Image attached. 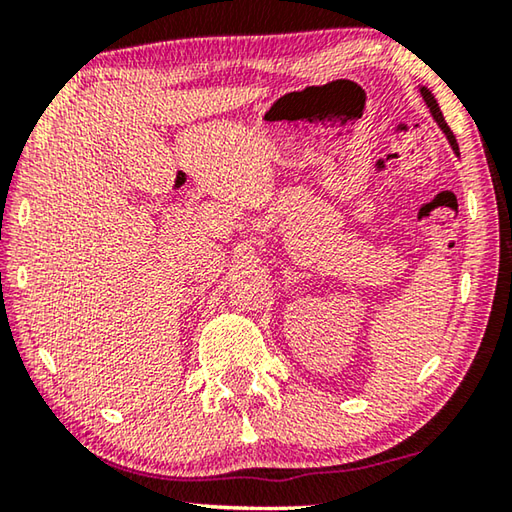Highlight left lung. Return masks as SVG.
Segmentation results:
<instances>
[{
	"label": "left lung",
	"instance_id": "8db88e82",
	"mask_svg": "<svg viewBox=\"0 0 512 512\" xmlns=\"http://www.w3.org/2000/svg\"><path fill=\"white\" fill-rule=\"evenodd\" d=\"M420 94H422V99H424V103H427L429 106V110H431V115H433V119H436V124L443 128V133L447 135V140H449V144H452V149H454V153L458 155V144H456V137H454V133H452V128L447 126V121H445V117H443V112H440V108H438V101L433 99V94L427 90V88H420Z\"/></svg>",
	"mask_w": 512,
	"mask_h": 512
}]
</instances>
